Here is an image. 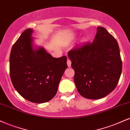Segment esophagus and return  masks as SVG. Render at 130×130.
<instances>
[{
  "label": "esophagus",
  "instance_id": "obj_1",
  "mask_svg": "<svg viewBox=\"0 0 130 130\" xmlns=\"http://www.w3.org/2000/svg\"><path fill=\"white\" fill-rule=\"evenodd\" d=\"M67 64H68V67H71V59H68V61H67Z\"/></svg>",
  "mask_w": 130,
  "mask_h": 130
}]
</instances>
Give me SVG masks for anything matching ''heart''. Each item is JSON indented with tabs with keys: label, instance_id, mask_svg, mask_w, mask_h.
Returning a JSON list of instances; mask_svg holds the SVG:
<instances>
[{
	"label": "heart",
	"instance_id": "1",
	"mask_svg": "<svg viewBox=\"0 0 130 130\" xmlns=\"http://www.w3.org/2000/svg\"><path fill=\"white\" fill-rule=\"evenodd\" d=\"M85 39H83V40H82V43H83V42H85Z\"/></svg>",
	"mask_w": 130,
	"mask_h": 130
}]
</instances>
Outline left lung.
<instances>
[{
    "mask_svg": "<svg viewBox=\"0 0 130 130\" xmlns=\"http://www.w3.org/2000/svg\"><path fill=\"white\" fill-rule=\"evenodd\" d=\"M75 71L79 94L89 99H102L116 87L122 69L117 41L105 28L97 27L92 43H86L68 53Z\"/></svg>",
    "mask_w": 130,
    "mask_h": 130,
    "instance_id": "8db88e82",
    "label": "left lung"
}]
</instances>
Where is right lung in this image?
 <instances>
[{
	"label": "right lung",
	"instance_id": "right-lung-1",
	"mask_svg": "<svg viewBox=\"0 0 130 130\" xmlns=\"http://www.w3.org/2000/svg\"><path fill=\"white\" fill-rule=\"evenodd\" d=\"M33 30L22 32L11 48L10 74L14 88L28 101L42 103L52 99L68 68L67 57L53 58L42 47L33 46Z\"/></svg>",
	"mask_w": 130,
	"mask_h": 130
}]
</instances>
